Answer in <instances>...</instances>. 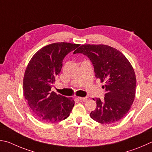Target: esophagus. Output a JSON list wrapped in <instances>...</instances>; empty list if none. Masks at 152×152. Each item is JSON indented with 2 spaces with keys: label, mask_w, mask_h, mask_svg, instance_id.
Segmentation results:
<instances>
[{
  "label": "esophagus",
  "mask_w": 152,
  "mask_h": 152,
  "mask_svg": "<svg viewBox=\"0 0 152 152\" xmlns=\"http://www.w3.org/2000/svg\"><path fill=\"white\" fill-rule=\"evenodd\" d=\"M78 99L80 101H85V100H87L88 97H78Z\"/></svg>",
  "instance_id": "esophagus-1"
}]
</instances>
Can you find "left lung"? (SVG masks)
<instances>
[{
	"label": "left lung",
	"instance_id": "8db88e82",
	"mask_svg": "<svg viewBox=\"0 0 152 152\" xmlns=\"http://www.w3.org/2000/svg\"><path fill=\"white\" fill-rule=\"evenodd\" d=\"M89 58L95 76L104 82L106 94L103 100L96 98V107L90 113L92 119L100 124H113L122 120L134 102L136 78L134 68L126 57L111 46L84 45L74 52Z\"/></svg>",
	"mask_w": 152,
	"mask_h": 152
}]
</instances>
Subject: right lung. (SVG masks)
<instances>
[{
    "label": "right lung",
    "mask_w": 152,
    "mask_h": 152,
    "mask_svg": "<svg viewBox=\"0 0 152 152\" xmlns=\"http://www.w3.org/2000/svg\"><path fill=\"white\" fill-rule=\"evenodd\" d=\"M79 45L68 42L50 44L32 57L23 79V92L32 114L46 123L61 122L69 116L74 101L51 92L62 67L63 59Z\"/></svg>",
    "instance_id": "obj_1"
}]
</instances>
